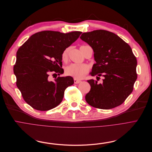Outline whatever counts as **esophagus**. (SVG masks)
Here are the masks:
<instances>
[{"instance_id": "34e87169", "label": "esophagus", "mask_w": 152, "mask_h": 152, "mask_svg": "<svg viewBox=\"0 0 152 152\" xmlns=\"http://www.w3.org/2000/svg\"><path fill=\"white\" fill-rule=\"evenodd\" d=\"M80 82H81V80H78V79H77V78H74V83H75V84L79 83H80Z\"/></svg>"}]
</instances>
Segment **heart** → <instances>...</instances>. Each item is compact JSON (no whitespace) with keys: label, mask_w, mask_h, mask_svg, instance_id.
<instances>
[{"label":"heart","mask_w":152,"mask_h":152,"mask_svg":"<svg viewBox=\"0 0 152 152\" xmlns=\"http://www.w3.org/2000/svg\"><path fill=\"white\" fill-rule=\"evenodd\" d=\"M69 48H66L62 52V59L63 61L66 62L67 61L69 57ZM89 70V66L86 64H71L69 65V66H67L66 67V69H65V74L68 76L74 77V78L82 79L84 78L85 75L88 73Z\"/></svg>","instance_id":"b5f03b06"}]
</instances>
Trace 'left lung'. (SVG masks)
I'll return each instance as SVG.
<instances>
[{"instance_id": "obj_1", "label": "left lung", "mask_w": 152, "mask_h": 152, "mask_svg": "<svg viewBox=\"0 0 152 152\" xmlns=\"http://www.w3.org/2000/svg\"><path fill=\"white\" fill-rule=\"evenodd\" d=\"M80 39L94 52L96 64L91 75L104 77L102 83L87 80L91 89L85 96L86 102L102 110L121 105L132 92L137 78V62L131 48L117 34L103 30L83 33Z\"/></svg>"}]
</instances>
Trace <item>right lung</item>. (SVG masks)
<instances>
[{
  "label": "right lung",
  "mask_w": 152,
  "mask_h": 152,
  "mask_svg": "<svg viewBox=\"0 0 152 152\" xmlns=\"http://www.w3.org/2000/svg\"><path fill=\"white\" fill-rule=\"evenodd\" d=\"M81 33L42 31L31 36L18 49L13 67L16 84L25 102L34 109L48 111L58 106L65 90L74 84L70 76L50 81L49 74L64 73L62 53Z\"/></svg>",
  "instance_id": "add662e5"
}]
</instances>
